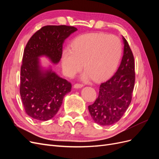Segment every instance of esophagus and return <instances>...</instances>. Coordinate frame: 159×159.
<instances>
[{"label": "esophagus", "instance_id": "1", "mask_svg": "<svg viewBox=\"0 0 159 159\" xmlns=\"http://www.w3.org/2000/svg\"><path fill=\"white\" fill-rule=\"evenodd\" d=\"M84 87V85L83 84H76L74 85V88L75 89H80Z\"/></svg>", "mask_w": 159, "mask_h": 159}]
</instances>
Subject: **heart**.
Returning <instances> with one entry per match:
<instances>
[{
	"label": "heart",
	"instance_id": "b5f03b06",
	"mask_svg": "<svg viewBox=\"0 0 159 159\" xmlns=\"http://www.w3.org/2000/svg\"><path fill=\"white\" fill-rule=\"evenodd\" d=\"M121 54L122 45L117 36L97 33L80 35L71 42V50L62 52V70L73 78L84 64L85 71L81 80L102 81L113 73Z\"/></svg>",
	"mask_w": 159,
	"mask_h": 159
}]
</instances>
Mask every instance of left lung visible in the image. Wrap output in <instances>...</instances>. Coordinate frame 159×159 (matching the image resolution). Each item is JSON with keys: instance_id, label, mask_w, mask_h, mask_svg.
Segmentation results:
<instances>
[{"instance_id": "1", "label": "left lung", "mask_w": 159, "mask_h": 159, "mask_svg": "<svg viewBox=\"0 0 159 159\" xmlns=\"http://www.w3.org/2000/svg\"><path fill=\"white\" fill-rule=\"evenodd\" d=\"M122 38L121 64L111 78L101 84L98 98L88 106L91 117L100 125H111L119 121L131 102L135 80L134 57L127 41Z\"/></svg>"}]
</instances>
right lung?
I'll return each mask as SVG.
<instances>
[{"mask_svg":"<svg viewBox=\"0 0 159 159\" xmlns=\"http://www.w3.org/2000/svg\"><path fill=\"white\" fill-rule=\"evenodd\" d=\"M78 30L66 25L45 26L28 42L20 70V93L26 113L37 121H48L60 109L71 85L57 75L52 66L44 68L40 57L45 56L57 64L67 38Z\"/></svg>","mask_w":159,"mask_h":159,"instance_id":"add662e5","label":"right lung"}]
</instances>
